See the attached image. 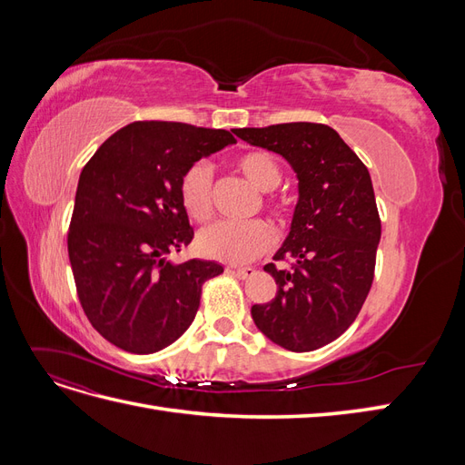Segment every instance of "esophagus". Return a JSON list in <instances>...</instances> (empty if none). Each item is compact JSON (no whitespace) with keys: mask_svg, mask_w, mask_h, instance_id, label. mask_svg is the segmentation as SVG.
<instances>
[{"mask_svg":"<svg viewBox=\"0 0 465 465\" xmlns=\"http://www.w3.org/2000/svg\"><path fill=\"white\" fill-rule=\"evenodd\" d=\"M227 272H231V273H234L236 277H241V279H248V277H252L256 273V270L254 267H250V265H246V267H227Z\"/></svg>","mask_w":465,"mask_h":465,"instance_id":"esophagus-1","label":"esophagus"}]
</instances>
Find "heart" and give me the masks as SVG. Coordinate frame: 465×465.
<instances>
[{
  "mask_svg": "<svg viewBox=\"0 0 465 465\" xmlns=\"http://www.w3.org/2000/svg\"><path fill=\"white\" fill-rule=\"evenodd\" d=\"M236 168L258 190L270 192L281 182V166L272 153L248 151L236 159ZM211 184L213 173L203 161L188 166L180 178V203L193 221L211 215ZM272 244V231L263 221H219L203 229L198 248L203 256L227 263H246Z\"/></svg>",
  "mask_w": 465,
  "mask_h": 465,
  "instance_id": "obj_1",
  "label": "heart"
}]
</instances>
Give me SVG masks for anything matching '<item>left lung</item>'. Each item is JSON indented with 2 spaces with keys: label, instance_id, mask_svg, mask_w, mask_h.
Returning <instances> with one entry per match:
<instances>
[{
  "label": "left lung",
  "instance_id": "1",
  "mask_svg": "<svg viewBox=\"0 0 465 465\" xmlns=\"http://www.w3.org/2000/svg\"><path fill=\"white\" fill-rule=\"evenodd\" d=\"M242 142L273 151L297 174L299 202L291 231L267 263L277 292L252 306L258 330L279 347L304 353L337 340L361 312L374 279L380 217L369 168L330 125L291 122L232 130Z\"/></svg>",
  "mask_w": 465,
  "mask_h": 465
}]
</instances>
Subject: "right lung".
<instances>
[{
	"label": "right lung",
	"mask_w": 465,
	"mask_h": 465,
	"mask_svg": "<svg viewBox=\"0 0 465 465\" xmlns=\"http://www.w3.org/2000/svg\"><path fill=\"white\" fill-rule=\"evenodd\" d=\"M232 143L227 130L134 122L110 135L81 171L69 263L83 311L110 343L149 355L190 328L202 285L223 273V265L166 260L193 238L180 178Z\"/></svg>",
	"instance_id": "obj_1"
}]
</instances>
